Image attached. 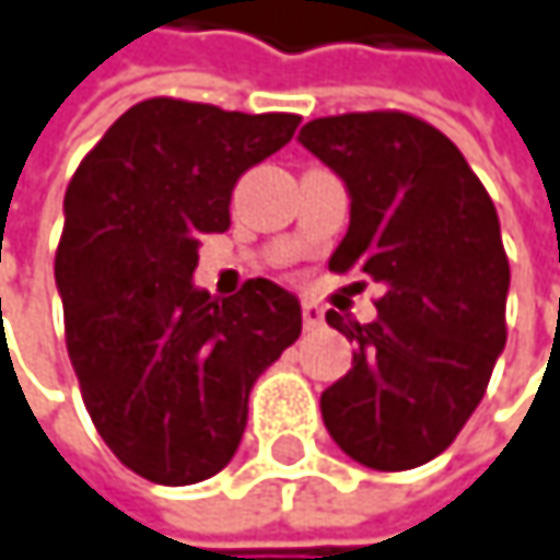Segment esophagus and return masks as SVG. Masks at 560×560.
<instances>
[{
    "label": "esophagus",
    "instance_id": "34e87169",
    "mask_svg": "<svg viewBox=\"0 0 560 560\" xmlns=\"http://www.w3.org/2000/svg\"><path fill=\"white\" fill-rule=\"evenodd\" d=\"M301 317H304V330H317V327L324 324V311H320L314 301H304V307H301Z\"/></svg>",
    "mask_w": 560,
    "mask_h": 560
}]
</instances>
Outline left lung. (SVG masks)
Segmentation results:
<instances>
[{"instance_id": "1", "label": "left lung", "mask_w": 560, "mask_h": 560, "mask_svg": "<svg viewBox=\"0 0 560 560\" xmlns=\"http://www.w3.org/2000/svg\"><path fill=\"white\" fill-rule=\"evenodd\" d=\"M298 140L352 198L330 272L382 284L372 324L327 311L359 349L320 397L324 423L365 468L427 465L468 423L506 346L510 262L497 208L462 150L407 112L314 118Z\"/></svg>"}]
</instances>
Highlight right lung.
Instances as JSON below:
<instances>
[{
  "mask_svg": "<svg viewBox=\"0 0 560 560\" xmlns=\"http://www.w3.org/2000/svg\"><path fill=\"white\" fill-rule=\"evenodd\" d=\"M298 125L284 112L147 98L67 185L54 259L67 352L98 435L147 481L218 475L253 384L301 336V304L276 281L249 279L224 301L191 284L198 236L230 228L236 178Z\"/></svg>",
  "mask_w": 560,
  "mask_h": 560,
  "instance_id": "1",
  "label": "right lung"
}]
</instances>
